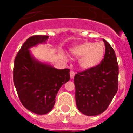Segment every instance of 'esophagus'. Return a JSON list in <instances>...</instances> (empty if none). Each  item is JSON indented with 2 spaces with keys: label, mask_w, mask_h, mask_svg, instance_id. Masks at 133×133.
Listing matches in <instances>:
<instances>
[{
  "label": "esophagus",
  "mask_w": 133,
  "mask_h": 133,
  "mask_svg": "<svg viewBox=\"0 0 133 133\" xmlns=\"http://www.w3.org/2000/svg\"><path fill=\"white\" fill-rule=\"evenodd\" d=\"M70 78L71 79H74V77H75V72H74V71L71 70L70 72Z\"/></svg>",
  "instance_id": "obj_1"
}]
</instances>
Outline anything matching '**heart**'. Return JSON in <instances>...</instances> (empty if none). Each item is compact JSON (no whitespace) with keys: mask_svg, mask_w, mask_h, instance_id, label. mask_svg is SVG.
I'll return each mask as SVG.
<instances>
[{"mask_svg":"<svg viewBox=\"0 0 133 133\" xmlns=\"http://www.w3.org/2000/svg\"><path fill=\"white\" fill-rule=\"evenodd\" d=\"M70 52L75 57L80 58L79 65L83 70H87L95 68L101 63L105 54V46L101 43L85 41L72 46Z\"/></svg>","mask_w":133,"mask_h":133,"instance_id":"b5f03b06","label":"heart"}]
</instances>
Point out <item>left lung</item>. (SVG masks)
<instances>
[{"instance_id": "8db88e82", "label": "left lung", "mask_w": 133, "mask_h": 133, "mask_svg": "<svg viewBox=\"0 0 133 133\" xmlns=\"http://www.w3.org/2000/svg\"><path fill=\"white\" fill-rule=\"evenodd\" d=\"M103 61L95 68L75 76L77 108L87 116H96L107 109L118 90L119 66L113 48L105 40Z\"/></svg>"}]
</instances>
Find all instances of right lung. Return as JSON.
Listing matches in <instances>:
<instances>
[{"mask_svg": "<svg viewBox=\"0 0 133 133\" xmlns=\"http://www.w3.org/2000/svg\"><path fill=\"white\" fill-rule=\"evenodd\" d=\"M48 36L28 38L14 60V83L20 101L26 109L38 115L52 110L60 88L70 79L69 69L55 68L32 56L30 48L45 43Z\"/></svg>", "mask_w": 133, "mask_h": 133, "instance_id": "right-lung-1", "label": "right lung"}]
</instances>
